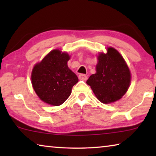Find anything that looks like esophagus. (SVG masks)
Returning a JSON list of instances; mask_svg holds the SVG:
<instances>
[{
	"instance_id": "34e87169",
	"label": "esophagus",
	"mask_w": 156,
	"mask_h": 156,
	"mask_svg": "<svg viewBox=\"0 0 156 156\" xmlns=\"http://www.w3.org/2000/svg\"><path fill=\"white\" fill-rule=\"evenodd\" d=\"M78 78L80 80H87V76L85 74H80L78 76Z\"/></svg>"
}]
</instances>
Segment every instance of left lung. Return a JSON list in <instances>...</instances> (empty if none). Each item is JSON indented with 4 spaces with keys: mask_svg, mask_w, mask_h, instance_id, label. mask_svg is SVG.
I'll list each match as a JSON object with an SVG mask.
<instances>
[{
    "mask_svg": "<svg viewBox=\"0 0 156 156\" xmlns=\"http://www.w3.org/2000/svg\"><path fill=\"white\" fill-rule=\"evenodd\" d=\"M96 73L87 81L100 102L112 103L120 100L127 91L131 83V73L123 57L113 47L106 54L98 56Z\"/></svg>",
    "mask_w": 156,
    "mask_h": 156,
    "instance_id": "8db88e82",
    "label": "left lung"
}]
</instances>
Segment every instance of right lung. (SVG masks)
Returning <instances> with one entry per match:
<instances>
[{"label": "right lung", "mask_w": 156, "mask_h": 156, "mask_svg": "<svg viewBox=\"0 0 156 156\" xmlns=\"http://www.w3.org/2000/svg\"><path fill=\"white\" fill-rule=\"evenodd\" d=\"M59 49L50 51L34 66L31 83L42 101L54 106L62 105L69 97L78 78L67 66L70 56Z\"/></svg>", "instance_id": "right-lung-1"}]
</instances>
